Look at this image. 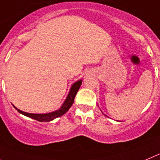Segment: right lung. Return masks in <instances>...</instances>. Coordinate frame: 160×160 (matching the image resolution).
Instances as JSON below:
<instances>
[{
	"mask_svg": "<svg viewBox=\"0 0 160 160\" xmlns=\"http://www.w3.org/2000/svg\"><path fill=\"white\" fill-rule=\"evenodd\" d=\"M82 83V80H78L76 83H73V85L72 86L71 89H70V92L68 95L67 98H66L65 101L63 103L62 107L60 108L59 110L56 111V112H50V113H47V114H32V113H28V112H24L23 111L19 110L17 109L15 106H13L17 110V112H20L21 114L24 115L25 116H28V117L32 118V119H34L37 121L40 122H48L51 121L52 119H56L57 117H60V116H63L64 113L68 111V109L71 108V106L72 105L73 102H74L75 96L77 95V92H78L79 88H80V85Z\"/></svg>",
	"mask_w": 160,
	"mask_h": 160,
	"instance_id": "1",
	"label": "right lung"
}]
</instances>
